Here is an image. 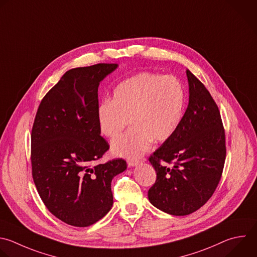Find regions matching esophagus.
<instances>
[{"label": "esophagus", "mask_w": 257, "mask_h": 257, "mask_svg": "<svg viewBox=\"0 0 257 257\" xmlns=\"http://www.w3.org/2000/svg\"><path fill=\"white\" fill-rule=\"evenodd\" d=\"M139 162H140V161H139L138 159H134V158H129V159H127V163H128V165L131 166V167L137 165Z\"/></svg>", "instance_id": "1"}]
</instances>
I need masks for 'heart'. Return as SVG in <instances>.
<instances>
[{"instance_id": "1", "label": "heart", "mask_w": 257, "mask_h": 257, "mask_svg": "<svg viewBox=\"0 0 257 257\" xmlns=\"http://www.w3.org/2000/svg\"><path fill=\"white\" fill-rule=\"evenodd\" d=\"M184 109L185 90L178 78L140 72L117 85L112 102L105 100L98 106L97 122L100 133L113 139L130 121L133 127L113 141L112 152L137 158L153 140L161 143L175 135Z\"/></svg>"}]
</instances>
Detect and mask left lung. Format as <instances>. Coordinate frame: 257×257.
<instances>
[{
	"mask_svg": "<svg viewBox=\"0 0 257 257\" xmlns=\"http://www.w3.org/2000/svg\"><path fill=\"white\" fill-rule=\"evenodd\" d=\"M187 75L190 99L181 125L148 158L156 172L148 199L157 209L175 216L192 214L209 201L221 180L226 158L218 106L189 69Z\"/></svg>",
	"mask_w": 257,
	"mask_h": 257,
	"instance_id": "1",
	"label": "left lung"
}]
</instances>
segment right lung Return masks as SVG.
Returning <instances> with one entry per match:
<instances>
[{"mask_svg": "<svg viewBox=\"0 0 257 257\" xmlns=\"http://www.w3.org/2000/svg\"><path fill=\"white\" fill-rule=\"evenodd\" d=\"M117 63L66 71L42 99L31 132L32 177L48 211L88 227L113 206L111 182L127 168L122 158L94 164L110 148L97 122L100 81Z\"/></svg>", "mask_w": 257, "mask_h": 257, "instance_id": "right-lung-1", "label": "right lung"}]
</instances>
